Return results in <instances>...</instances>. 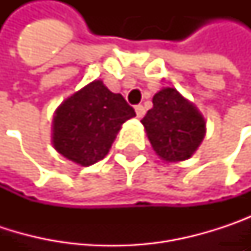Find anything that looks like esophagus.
<instances>
[{
	"mask_svg": "<svg viewBox=\"0 0 251 251\" xmlns=\"http://www.w3.org/2000/svg\"><path fill=\"white\" fill-rule=\"evenodd\" d=\"M135 112H136L138 118H142L145 115V107L142 104H138V106H135Z\"/></svg>",
	"mask_w": 251,
	"mask_h": 251,
	"instance_id": "34e87169",
	"label": "esophagus"
}]
</instances>
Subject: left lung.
Returning a JSON list of instances; mask_svg holds the SVG:
<instances>
[{"label":"left lung","mask_w":251,"mask_h":251,"mask_svg":"<svg viewBox=\"0 0 251 251\" xmlns=\"http://www.w3.org/2000/svg\"><path fill=\"white\" fill-rule=\"evenodd\" d=\"M141 122L157 155L169 163L190 158L206 132L202 113L170 87L154 96L152 109Z\"/></svg>","instance_id":"8db88e82"}]
</instances>
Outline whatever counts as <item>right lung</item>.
<instances>
[{"mask_svg": "<svg viewBox=\"0 0 251 251\" xmlns=\"http://www.w3.org/2000/svg\"><path fill=\"white\" fill-rule=\"evenodd\" d=\"M135 116L122 94L96 79L62 101L53 116L52 142L65 158L88 167L103 160L122 124Z\"/></svg>", "mask_w": 251, "mask_h": 251, "instance_id": "add662e5", "label": "right lung"}]
</instances>
